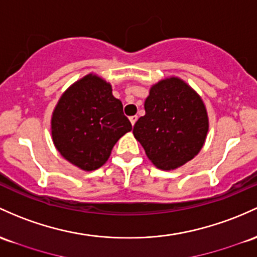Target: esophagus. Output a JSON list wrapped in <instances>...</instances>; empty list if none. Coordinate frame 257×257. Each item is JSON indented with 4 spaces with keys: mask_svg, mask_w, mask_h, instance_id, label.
<instances>
[{
    "mask_svg": "<svg viewBox=\"0 0 257 257\" xmlns=\"http://www.w3.org/2000/svg\"><path fill=\"white\" fill-rule=\"evenodd\" d=\"M129 120H131L132 125H134V124L137 123V120H138V115H137V114L132 115V117H129Z\"/></svg>",
    "mask_w": 257,
    "mask_h": 257,
    "instance_id": "1",
    "label": "esophagus"
}]
</instances>
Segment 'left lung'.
<instances>
[{
  "label": "left lung",
  "instance_id": "obj_1",
  "mask_svg": "<svg viewBox=\"0 0 257 257\" xmlns=\"http://www.w3.org/2000/svg\"><path fill=\"white\" fill-rule=\"evenodd\" d=\"M208 131L206 108L199 95L178 78L154 85L145 101V115L133 134L161 170H174L199 154Z\"/></svg>",
  "mask_w": 257,
  "mask_h": 257
}]
</instances>
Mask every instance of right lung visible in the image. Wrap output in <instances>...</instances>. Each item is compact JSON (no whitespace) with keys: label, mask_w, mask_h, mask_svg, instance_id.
Returning a JSON list of instances; mask_svg holds the SVG:
<instances>
[{"label":"right lung","mask_w":257,"mask_h":257,"mask_svg":"<svg viewBox=\"0 0 257 257\" xmlns=\"http://www.w3.org/2000/svg\"><path fill=\"white\" fill-rule=\"evenodd\" d=\"M52 139L62 156L84 171L108 160L114 144L132 131L123 105L108 83L89 74L73 84L58 101L52 120Z\"/></svg>","instance_id":"add662e5"}]
</instances>
